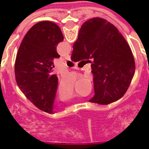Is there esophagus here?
<instances>
[{
  "instance_id": "34e87169",
  "label": "esophagus",
  "mask_w": 149,
  "mask_h": 149,
  "mask_svg": "<svg viewBox=\"0 0 149 149\" xmlns=\"http://www.w3.org/2000/svg\"><path fill=\"white\" fill-rule=\"evenodd\" d=\"M65 58L66 59V60H68V61H71V56H69V55L65 56Z\"/></svg>"
}]
</instances>
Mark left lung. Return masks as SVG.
Wrapping results in <instances>:
<instances>
[{
  "mask_svg": "<svg viewBox=\"0 0 149 149\" xmlns=\"http://www.w3.org/2000/svg\"><path fill=\"white\" fill-rule=\"evenodd\" d=\"M63 40L57 24L38 22L25 34L15 61L19 88L40 110L51 114L58 84V78L52 73V60L60 57L56 46Z\"/></svg>",
  "mask_w": 149,
  "mask_h": 149,
  "instance_id": "left-lung-1",
  "label": "left lung"
}]
</instances>
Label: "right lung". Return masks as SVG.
<instances>
[{
  "mask_svg": "<svg viewBox=\"0 0 149 149\" xmlns=\"http://www.w3.org/2000/svg\"><path fill=\"white\" fill-rule=\"evenodd\" d=\"M72 61L93 59L95 95L89 102L109 104L120 99L135 73L131 49L118 29L103 18L85 21L72 46Z\"/></svg>",
  "mask_w": 149,
  "mask_h": 149,
  "instance_id": "add662e5",
  "label": "right lung"
}]
</instances>
